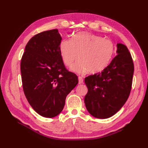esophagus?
<instances>
[{"mask_svg": "<svg viewBox=\"0 0 148 148\" xmlns=\"http://www.w3.org/2000/svg\"><path fill=\"white\" fill-rule=\"evenodd\" d=\"M78 80H79V84L83 83V79L82 77H81V76L78 77Z\"/></svg>", "mask_w": 148, "mask_h": 148, "instance_id": "esophagus-1", "label": "esophagus"}]
</instances>
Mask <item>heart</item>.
Segmentation results:
<instances>
[{"label":"heart","instance_id":"b5f03b06","mask_svg":"<svg viewBox=\"0 0 148 148\" xmlns=\"http://www.w3.org/2000/svg\"><path fill=\"white\" fill-rule=\"evenodd\" d=\"M60 53L63 62L67 67L83 74L88 72L97 74L108 67L115 51L111 40L88 32H79L72 39H64L60 44Z\"/></svg>","mask_w":148,"mask_h":148}]
</instances>
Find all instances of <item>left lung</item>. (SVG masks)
I'll return each instance as SVG.
<instances>
[{"instance_id": "8db88e82", "label": "left lung", "mask_w": 148, "mask_h": 148, "mask_svg": "<svg viewBox=\"0 0 148 148\" xmlns=\"http://www.w3.org/2000/svg\"><path fill=\"white\" fill-rule=\"evenodd\" d=\"M118 55L100 73L85 77L88 93L84 103L94 117L108 118L126 102L132 84L134 65L126 46L117 45Z\"/></svg>"}]
</instances>
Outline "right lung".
I'll return each instance as SVG.
<instances>
[{
    "label": "right lung",
    "mask_w": 148,
    "mask_h": 148,
    "mask_svg": "<svg viewBox=\"0 0 148 148\" xmlns=\"http://www.w3.org/2000/svg\"><path fill=\"white\" fill-rule=\"evenodd\" d=\"M62 37L57 29L36 34L28 42L21 60L23 92L34 111L46 118L57 116L68 94L78 83L60 53Z\"/></svg>",
    "instance_id": "right-lung-1"
}]
</instances>
